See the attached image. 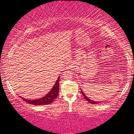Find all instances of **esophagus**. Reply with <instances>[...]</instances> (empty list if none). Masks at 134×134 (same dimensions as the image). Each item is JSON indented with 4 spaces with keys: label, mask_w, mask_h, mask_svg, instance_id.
<instances>
[{
    "label": "esophagus",
    "mask_w": 134,
    "mask_h": 134,
    "mask_svg": "<svg viewBox=\"0 0 134 134\" xmlns=\"http://www.w3.org/2000/svg\"><path fill=\"white\" fill-rule=\"evenodd\" d=\"M72 67H73L72 63H71V61L68 62V63H67V64H66V67L67 68V69H70V68H71Z\"/></svg>",
    "instance_id": "esophagus-1"
}]
</instances>
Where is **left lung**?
<instances>
[{"label": "left lung", "instance_id": "1", "mask_svg": "<svg viewBox=\"0 0 134 134\" xmlns=\"http://www.w3.org/2000/svg\"><path fill=\"white\" fill-rule=\"evenodd\" d=\"M81 93H82V95L84 96V98H85L87 101H88V103H91V104H98L99 102H97V101H93V100H91V99H90L89 98H88V97H86L85 94H84V93H83V92L82 91V90H81Z\"/></svg>", "mask_w": 134, "mask_h": 134}]
</instances>
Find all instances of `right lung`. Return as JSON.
I'll return each mask as SVG.
<instances>
[{
    "label": "right lung",
    "instance_id": "add662e5",
    "mask_svg": "<svg viewBox=\"0 0 134 134\" xmlns=\"http://www.w3.org/2000/svg\"><path fill=\"white\" fill-rule=\"evenodd\" d=\"M59 76L58 77V80H56V82L54 86L53 87L52 90H50L48 93L45 95V97H43L41 98L37 99H27L24 98L23 97H19L23 99L24 101L26 103H29L30 104H34L36 105H47L51 104L54 99L58 97V93H59Z\"/></svg>",
    "mask_w": 134,
    "mask_h": 134
}]
</instances>
